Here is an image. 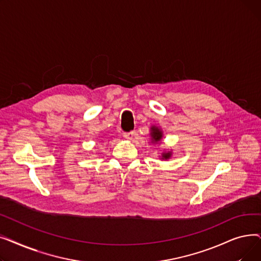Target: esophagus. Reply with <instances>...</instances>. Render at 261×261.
I'll list each match as a JSON object with an SVG mask.
<instances>
[{
	"instance_id": "esophagus-1",
	"label": "esophagus",
	"mask_w": 261,
	"mask_h": 261,
	"mask_svg": "<svg viewBox=\"0 0 261 261\" xmlns=\"http://www.w3.org/2000/svg\"><path fill=\"white\" fill-rule=\"evenodd\" d=\"M135 136V132L134 131H130V132H126L123 133V138L127 139V140H132Z\"/></svg>"
}]
</instances>
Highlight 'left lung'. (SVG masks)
Returning a JSON list of instances; mask_svg holds the SVG:
<instances>
[{
  "mask_svg": "<svg viewBox=\"0 0 261 261\" xmlns=\"http://www.w3.org/2000/svg\"><path fill=\"white\" fill-rule=\"evenodd\" d=\"M152 132H151V136H152V140L153 142H159L161 139H162V132L155 128V127H152ZM171 155V152H168V153H163V159H169Z\"/></svg>",
  "mask_w": 261,
  "mask_h": 261,
  "instance_id": "left-lung-1",
  "label": "left lung"
}]
</instances>
